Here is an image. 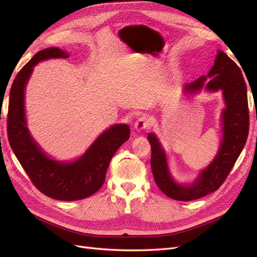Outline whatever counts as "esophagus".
Returning <instances> with one entry per match:
<instances>
[{"instance_id": "1", "label": "esophagus", "mask_w": 257, "mask_h": 257, "mask_svg": "<svg viewBox=\"0 0 257 257\" xmlns=\"http://www.w3.org/2000/svg\"><path fill=\"white\" fill-rule=\"evenodd\" d=\"M149 125H150L149 115H148V114H143L142 116H139V118L136 120L134 127L137 131H142V130L147 128Z\"/></svg>"}]
</instances>
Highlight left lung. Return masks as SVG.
<instances>
[{"mask_svg":"<svg viewBox=\"0 0 257 257\" xmlns=\"http://www.w3.org/2000/svg\"><path fill=\"white\" fill-rule=\"evenodd\" d=\"M209 79L207 81L206 78ZM222 90L226 108L222 112L223 139L220 149L210 165L190 185L179 184L169 173L166 154L154 134H148L151 145V170L155 183L168 197L189 201L216 191L227 178L242 151L248 135L246 84L239 66L226 53L217 51L214 65L207 76L184 85L186 93Z\"/></svg>","mask_w":257,"mask_h":257,"instance_id":"left-lung-1","label":"left lung"}]
</instances>
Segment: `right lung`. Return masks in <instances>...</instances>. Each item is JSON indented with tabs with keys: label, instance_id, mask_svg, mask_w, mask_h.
<instances>
[{
	"label": "right lung",
	"instance_id": "right-lung-1",
	"mask_svg": "<svg viewBox=\"0 0 257 257\" xmlns=\"http://www.w3.org/2000/svg\"><path fill=\"white\" fill-rule=\"evenodd\" d=\"M59 48L38 51L17 74L11 88L7 135L22 168L46 196L59 200H78L96 193L105 182L113 154L130 138L127 124H114L98 136L81 158L72 163L54 161L46 155L31 137L25 115V89L33 67L43 60L66 59Z\"/></svg>",
	"mask_w": 257,
	"mask_h": 257
}]
</instances>
